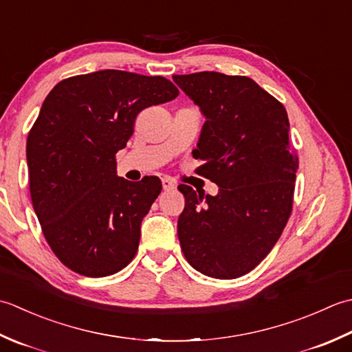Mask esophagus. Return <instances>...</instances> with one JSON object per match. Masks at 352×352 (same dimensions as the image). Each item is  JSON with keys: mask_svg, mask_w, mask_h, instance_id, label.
<instances>
[{"mask_svg": "<svg viewBox=\"0 0 352 352\" xmlns=\"http://www.w3.org/2000/svg\"><path fill=\"white\" fill-rule=\"evenodd\" d=\"M162 188L164 190H175L176 188V182L173 181V179L170 177H162Z\"/></svg>", "mask_w": 352, "mask_h": 352, "instance_id": "34e87169", "label": "esophagus"}]
</instances>
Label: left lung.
Returning <instances> with one entry per match:
<instances>
[{
	"instance_id": "left-lung-1",
	"label": "left lung",
	"mask_w": 352,
	"mask_h": 352,
	"mask_svg": "<svg viewBox=\"0 0 352 352\" xmlns=\"http://www.w3.org/2000/svg\"><path fill=\"white\" fill-rule=\"evenodd\" d=\"M206 117L196 153L199 173L219 195L177 188L182 252L204 275L232 279L256 267L275 246L293 208L299 160L281 102L246 76L214 71L173 76Z\"/></svg>"
}]
</instances>
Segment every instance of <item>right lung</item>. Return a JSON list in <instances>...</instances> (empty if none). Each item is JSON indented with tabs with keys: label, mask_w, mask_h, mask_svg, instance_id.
I'll return each instance as SVG.
<instances>
[{
	"label": "right lung",
	"mask_w": 352,
	"mask_h": 352,
	"mask_svg": "<svg viewBox=\"0 0 352 352\" xmlns=\"http://www.w3.org/2000/svg\"><path fill=\"white\" fill-rule=\"evenodd\" d=\"M177 96L166 77L103 69L65 78L42 103L27 138L32 204L48 246L76 274L109 276L133 260L162 184L118 177L116 155L142 109Z\"/></svg>",
	"instance_id": "1"
}]
</instances>
